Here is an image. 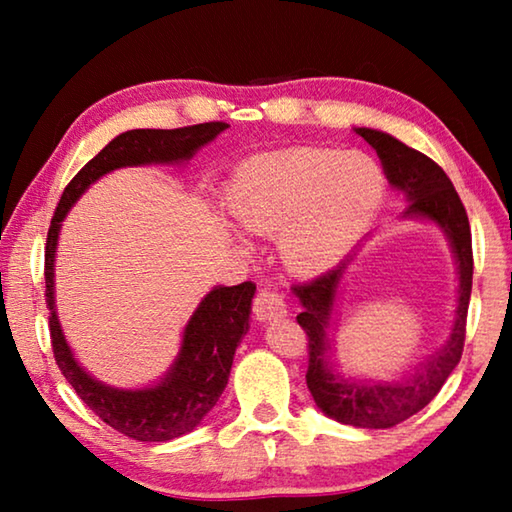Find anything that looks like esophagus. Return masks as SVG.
Returning a JSON list of instances; mask_svg holds the SVG:
<instances>
[{"instance_id": "obj_1", "label": "esophagus", "mask_w": 512, "mask_h": 512, "mask_svg": "<svg viewBox=\"0 0 512 512\" xmlns=\"http://www.w3.org/2000/svg\"><path fill=\"white\" fill-rule=\"evenodd\" d=\"M253 311L259 320H273L287 314V305H284L282 293L277 291L273 284H264V287L257 291Z\"/></svg>"}]
</instances>
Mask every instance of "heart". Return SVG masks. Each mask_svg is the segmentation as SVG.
Returning a JSON list of instances; mask_svg holds the SVG:
<instances>
[{
    "label": "heart",
    "mask_w": 512,
    "mask_h": 512,
    "mask_svg": "<svg viewBox=\"0 0 512 512\" xmlns=\"http://www.w3.org/2000/svg\"><path fill=\"white\" fill-rule=\"evenodd\" d=\"M384 189V173L370 155L302 146L246 162L225 189V207L248 232H280L284 262L316 273L357 244Z\"/></svg>",
    "instance_id": "b5f03b06"
}]
</instances>
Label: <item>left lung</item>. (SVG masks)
I'll use <instances>...</instances> for the list:
<instances>
[{"label":"left lung","instance_id":"1","mask_svg":"<svg viewBox=\"0 0 512 512\" xmlns=\"http://www.w3.org/2000/svg\"><path fill=\"white\" fill-rule=\"evenodd\" d=\"M357 133L377 151L391 185L409 196L406 216H427L447 232L458 262V275H461L452 336L445 348L427 361V366L402 384H370V381L357 384V381L334 377L327 368L325 332L345 264L329 268L309 282L293 284V293L302 302V314H298L296 320L307 334V388L314 395L316 406L329 418L352 424V427L388 429L422 411L438 395L461 361L474 271L472 230L461 196L436 162L386 133L372 131V128H357Z\"/></svg>","mask_w":512,"mask_h":512}]
</instances>
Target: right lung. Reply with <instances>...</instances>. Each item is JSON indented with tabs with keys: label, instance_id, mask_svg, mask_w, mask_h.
<instances>
[{
	"label": "right lung",
	"instance_id": "add662e5",
	"mask_svg": "<svg viewBox=\"0 0 512 512\" xmlns=\"http://www.w3.org/2000/svg\"><path fill=\"white\" fill-rule=\"evenodd\" d=\"M225 121L185 128H137L115 137L106 149L99 151L85 167L69 180L51 219L45 246V300L49 309L51 350L60 372L72 384L76 395L94 415L124 436L142 443H164L201 424L205 413L219 402L228 384L232 359L248 332L250 300L255 284L241 282L237 287H216L194 311L185 327L183 348L162 384L144 391H117L94 381L69 352L65 336L60 332L54 309V255L58 230L69 207L85 189L103 173L146 162H176L192 158V153L216 135L225 131Z\"/></svg>",
	"mask_w": 512,
	"mask_h": 512
}]
</instances>
